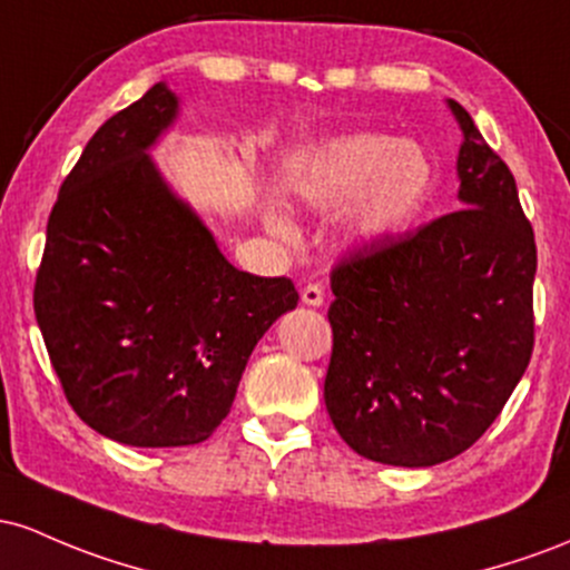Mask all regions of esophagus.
I'll return each instance as SVG.
<instances>
[{"label":"esophagus","mask_w":570,"mask_h":570,"mask_svg":"<svg viewBox=\"0 0 570 570\" xmlns=\"http://www.w3.org/2000/svg\"><path fill=\"white\" fill-rule=\"evenodd\" d=\"M302 302L306 304V306H323V302H325V293H323V287L320 285H304L302 287Z\"/></svg>","instance_id":"obj_1"}]
</instances>
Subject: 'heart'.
<instances>
[{
    "label": "heart",
    "instance_id": "heart-1",
    "mask_svg": "<svg viewBox=\"0 0 570 570\" xmlns=\"http://www.w3.org/2000/svg\"><path fill=\"white\" fill-rule=\"evenodd\" d=\"M287 194L298 207L342 217L344 245L374 250L412 232L436 196L439 169L431 153L385 131H350L312 147L287 171ZM272 234L291 239L293 226L266 209Z\"/></svg>",
    "mask_w": 570,
    "mask_h": 570
}]
</instances>
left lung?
I'll return each instance as SVG.
<instances>
[{"label": "left lung", "mask_w": 570, "mask_h": 570, "mask_svg": "<svg viewBox=\"0 0 570 570\" xmlns=\"http://www.w3.org/2000/svg\"><path fill=\"white\" fill-rule=\"evenodd\" d=\"M450 105L463 209L331 274L325 409L357 455L404 469L469 450L533 353V228L509 166Z\"/></svg>", "instance_id": "1"}]
</instances>
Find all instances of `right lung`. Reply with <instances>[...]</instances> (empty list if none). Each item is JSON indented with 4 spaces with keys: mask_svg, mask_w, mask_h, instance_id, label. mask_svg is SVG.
Masks as SVG:
<instances>
[{
    "mask_svg": "<svg viewBox=\"0 0 570 570\" xmlns=\"http://www.w3.org/2000/svg\"><path fill=\"white\" fill-rule=\"evenodd\" d=\"M156 82L88 139L48 220L35 315L78 417L129 446H188L234 404L298 293L228 264L150 150L180 118Z\"/></svg>",
    "mask_w": 570,
    "mask_h": 570,
    "instance_id": "add662e5",
    "label": "right lung"
}]
</instances>
